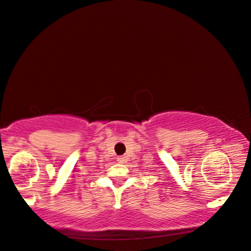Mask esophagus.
<instances>
[{"mask_svg":"<svg viewBox=\"0 0 251 251\" xmlns=\"http://www.w3.org/2000/svg\"><path fill=\"white\" fill-rule=\"evenodd\" d=\"M117 161H118V163H121V164H124L127 161V157L126 156H118Z\"/></svg>","mask_w":251,"mask_h":251,"instance_id":"34e87169","label":"esophagus"}]
</instances>
